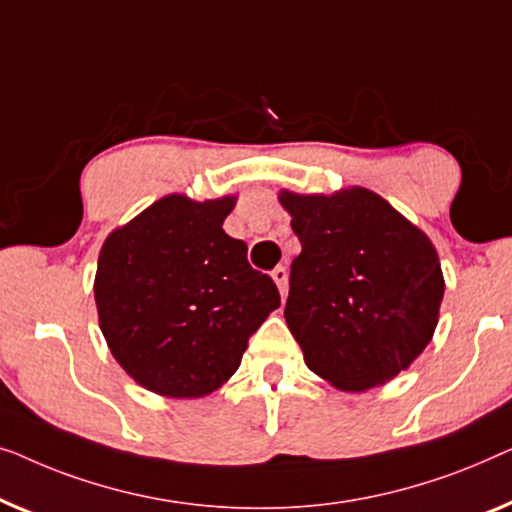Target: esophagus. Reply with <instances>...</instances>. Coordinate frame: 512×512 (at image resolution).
I'll list each match as a JSON object with an SVG mask.
<instances>
[{
  "instance_id": "1",
  "label": "esophagus",
  "mask_w": 512,
  "mask_h": 512,
  "mask_svg": "<svg viewBox=\"0 0 512 512\" xmlns=\"http://www.w3.org/2000/svg\"><path fill=\"white\" fill-rule=\"evenodd\" d=\"M271 278L276 280L280 294L287 297V269H285V266H276V269L271 271Z\"/></svg>"
}]
</instances>
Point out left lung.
Returning a JSON list of instances; mask_svg holds the SVG:
<instances>
[{
  "label": "left lung",
  "mask_w": 512,
  "mask_h": 512,
  "mask_svg": "<svg viewBox=\"0 0 512 512\" xmlns=\"http://www.w3.org/2000/svg\"><path fill=\"white\" fill-rule=\"evenodd\" d=\"M278 201L301 241L285 322L308 369L343 392L406 371L434 336L445 290L429 236L366 187L280 190Z\"/></svg>",
  "instance_id": "1"
}]
</instances>
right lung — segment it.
Returning <instances> with one entry per match:
<instances>
[{
  "mask_svg": "<svg viewBox=\"0 0 512 512\" xmlns=\"http://www.w3.org/2000/svg\"><path fill=\"white\" fill-rule=\"evenodd\" d=\"M236 197L167 194L104 241L99 327L113 357L146 390L206 397L239 369L248 338L280 306L273 280L222 222Z\"/></svg>",
  "mask_w": 512,
  "mask_h": 512,
  "instance_id": "obj_1",
  "label": "right lung"
}]
</instances>
